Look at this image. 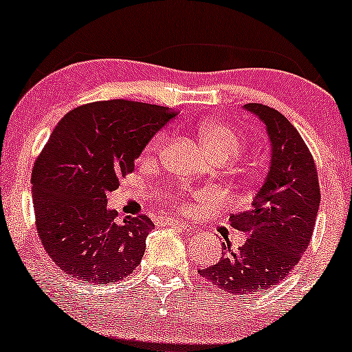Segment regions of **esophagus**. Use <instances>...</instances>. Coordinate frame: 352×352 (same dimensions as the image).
Returning <instances> with one entry per match:
<instances>
[{
    "label": "esophagus",
    "instance_id": "obj_1",
    "mask_svg": "<svg viewBox=\"0 0 352 352\" xmlns=\"http://www.w3.org/2000/svg\"><path fill=\"white\" fill-rule=\"evenodd\" d=\"M167 225L168 227H173L177 230H188L190 225L184 223V221H179V220H167Z\"/></svg>",
    "mask_w": 352,
    "mask_h": 352
}]
</instances>
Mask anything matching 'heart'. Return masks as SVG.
I'll return each instance as SVG.
<instances>
[{
	"mask_svg": "<svg viewBox=\"0 0 352 352\" xmlns=\"http://www.w3.org/2000/svg\"><path fill=\"white\" fill-rule=\"evenodd\" d=\"M197 137H199L200 144L204 145L205 151L215 159V157H223L225 160L233 159L241 148L245 147V137L235 125L223 122V120L215 119H205L197 125ZM167 142V135L164 132H159L148 140L145 152L151 155H157L164 148ZM197 199H205V193H197Z\"/></svg>",
	"mask_w": 352,
	"mask_h": 352,
	"instance_id": "heart-1",
	"label": "heart"
}]
</instances>
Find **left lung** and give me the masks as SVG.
Returning a JSON list of instances; mask_svg holds the SVG:
<instances>
[{"label": "left lung", "mask_w": 352, "mask_h": 352, "mask_svg": "<svg viewBox=\"0 0 352 352\" xmlns=\"http://www.w3.org/2000/svg\"><path fill=\"white\" fill-rule=\"evenodd\" d=\"M272 142V167L252 208L232 213L230 225L248 233L245 245L223 243L218 263L200 276L225 294L248 296L278 285L301 260L313 236L321 192L313 155L296 127L281 112L250 102Z\"/></svg>", "instance_id": "obj_1"}]
</instances>
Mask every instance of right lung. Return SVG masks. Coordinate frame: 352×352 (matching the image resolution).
I'll use <instances>...</instances> for the list:
<instances>
[{"instance_id": "obj_1", "label": "right lung", "mask_w": 352, "mask_h": 352, "mask_svg": "<svg viewBox=\"0 0 352 352\" xmlns=\"http://www.w3.org/2000/svg\"><path fill=\"white\" fill-rule=\"evenodd\" d=\"M173 109L112 99L79 106L59 120L31 172L36 230L51 260L84 283H116L139 266L153 227L147 215L117 220L107 193L134 172Z\"/></svg>"}]
</instances>
